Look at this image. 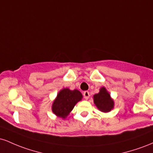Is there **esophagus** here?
I'll list each match as a JSON object with an SVG mask.
<instances>
[{"mask_svg":"<svg viewBox=\"0 0 153 153\" xmlns=\"http://www.w3.org/2000/svg\"><path fill=\"white\" fill-rule=\"evenodd\" d=\"M83 96H84V98H85V99L86 100L88 99L89 96H90V94H89L88 91H84V92H83Z\"/></svg>","mask_w":153,"mask_h":153,"instance_id":"esophagus-1","label":"esophagus"}]
</instances>
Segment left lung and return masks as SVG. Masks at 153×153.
Returning a JSON list of instances; mask_svg holds the SVG:
<instances>
[{
	"label": "left lung",
	"mask_w": 153,
	"mask_h": 153,
	"mask_svg": "<svg viewBox=\"0 0 153 153\" xmlns=\"http://www.w3.org/2000/svg\"><path fill=\"white\" fill-rule=\"evenodd\" d=\"M94 100L96 106L101 111L108 112L113 108L114 101L105 88H101L99 94L94 95Z\"/></svg>",
	"instance_id": "left-lung-1"
}]
</instances>
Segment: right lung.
<instances>
[{
  "instance_id": "1",
  "label": "right lung",
  "mask_w": 153,
  "mask_h": 153,
  "mask_svg": "<svg viewBox=\"0 0 153 153\" xmlns=\"http://www.w3.org/2000/svg\"><path fill=\"white\" fill-rule=\"evenodd\" d=\"M82 96L78 90L71 91L68 88L61 90L52 104V111L57 117L65 119L74 108Z\"/></svg>"
}]
</instances>
